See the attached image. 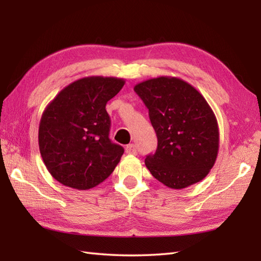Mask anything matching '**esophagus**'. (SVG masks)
Here are the masks:
<instances>
[{
    "label": "esophagus",
    "instance_id": "obj_1",
    "mask_svg": "<svg viewBox=\"0 0 261 261\" xmlns=\"http://www.w3.org/2000/svg\"><path fill=\"white\" fill-rule=\"evenodd\" d=\"M125 152L129 153V154H136L137 153V147L134 143H130V145H127L125 147Z\"/></svg>",
    "mask_w": 261,
    "mask_h": 261
}]
</instances>
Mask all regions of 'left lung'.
<instances>
[{"mask_svg": "<svg viewBox=\"0 0 261 261\" xmlns=\"http://www.w3.org/2000/svg\"><path fill=\"white\" fill-rule=\"evenodd\" d=\"M156 131V152L145 159L151 175L169 188L201 181L215 164L219 125L206 99L177 77L160 76L135 86Z\"/></svg>", "mask_w": 261, "mask_h": 261, "instance_id": "1", "label": "left lung"}]
</instances>
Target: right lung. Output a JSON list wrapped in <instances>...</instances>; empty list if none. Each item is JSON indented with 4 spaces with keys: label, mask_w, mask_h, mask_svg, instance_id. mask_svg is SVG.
<instances>
[{
    "label": "right lung",
    "mask_w": 261,
    "mask_h": 261,
    "mask_svg": "<svg viewBox=\"0 0 261 261\" xmlns=\"http://www.w3.org/2000/svg\"><path fill=\"white\" fill-rule=\"evenodd\" d=\"M124 83L118 77H84L63 88L43 111L39 149L60 184L85 191L113 173L124 149L110 140L105 105Z\"/></svg>",
    "instance_id": "add662e5"
}]
</instances>
